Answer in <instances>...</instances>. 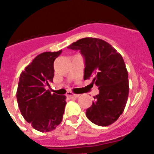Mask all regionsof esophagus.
<instances>
[{
	"mask_svg": "<svg viewBox=\"0 0 154 154\" xmlns=\"http://www.w3.org/2000/svg\"><path fill=\"white\" fill-rule=\"evenodd\" d=\"M66 96H67V97H69V98H78L79 97V94H72L69 92L66 94Z\"/></svg>",
	"mask_w": 154,
	"mask_h": 154,
	"instance_id": "34e87169",
	"label": "esophagus"
}]
</instances>
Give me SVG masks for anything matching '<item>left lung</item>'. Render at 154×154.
Wrapping results in <instances>:
<instances>
[{"instance_id": "8db88e82", "label": "left lung", "mask_w": 154, "mask_h": 154, "mask_svg": "<svg viewBox=\"0 0 154 154\" xmlns=\"http://www.w3.org/2000/svg\"><path fill=\"white\" fill-rule=\"evenodd\" d=\"M79 50L85 58L84 79H93L99 94L86 116L94 124L106 127L123 113L129 95L128 72L122 56L109 43L97 38L79 39L67 47Z\"/></svg>"}]
</instances>
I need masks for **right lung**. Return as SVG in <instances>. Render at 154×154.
<instances>
[{
    "label": "right lung",
    "instance_id": "obj_1",
    "mask_svg": "<svg viewBox=\"0 0 154 154\" xmlns=\"http://www.w3.org/2000/svg\"><path fill=\"white\" fill-rule=\"evenodd\" d=\"M62 51L43 52L22 71L16 98L25 121L39 132H49L61 123L66 104V96L51 94L45 87L53 82L54 61Z\"/></svg>",
    "mask_w": 154,
    "mask_h": 154
}]
</instances>
